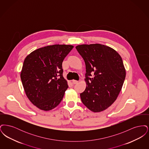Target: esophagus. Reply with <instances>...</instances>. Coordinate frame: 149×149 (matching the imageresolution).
Segmentation results:
<instances>
[{"mask_svg":"<svg viewBox=\"0 0 149 149\" xmlns=\"http://www.w3.org/2000/svg\"><path fill=\"white\" fill-rule=\"evenodd\" d=\"M72 83L73 84H76L78 83V81H77V80H72Z\"/></svg>","mask_w":149,"mask_h":149,"instance_id":"esophagus-1","label":"esophagus"}]
</instances>
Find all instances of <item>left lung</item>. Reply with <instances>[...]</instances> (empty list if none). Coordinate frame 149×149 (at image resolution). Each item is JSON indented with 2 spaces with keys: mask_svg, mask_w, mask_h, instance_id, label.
<instances>
[{
  "mask_svg": "<svg viewBox=\"0 0 149 149\" xmlns=\"http://www.w3.org/2000/svg\"><path fill=\"white\" fill-rule=\"evenodd\" d=\"M86 66V87L80 93L83 103L89 110L99 112L116 100L126 77L120 55L113 49L101 44L76 46Z\"/></svg>",
  "mask_w": 149,
  "mask_h": 149,
  "instance_id": "obj_1",
  "label": "left lung"
}]
</instances>
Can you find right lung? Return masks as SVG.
<instances>
[{
  "label": "right lung",
  "instance_id": "obj_1",
  "mask_svg": "<svg viewBox=\"0 0 149 149\" xmlns=\"http://www.w3.org/2000/svg\"><path fill=\"white\" fill-rule=\"evenodd\" d=\"M74 47L54 45L38 49L24 59L21 79L27 97L39 109L47 111L57 106L68 88L62 64Z\"/></svg>",
  "mask_w": 149,
  "mask_h": 149
}]
</instances>
